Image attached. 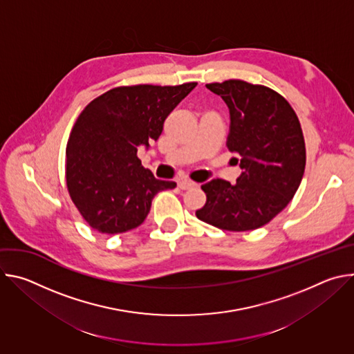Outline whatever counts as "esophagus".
Instances as JSON below:
<instances>
[{
  "mask_svg": "<svg viewBox=\"0 0 354 354\" xmlns=\"http://www.w3.org/2000/svg\"><path fill=\"white\" fill-rule=\"evenodd\" d=\"M178 186H179L182 190H187V189L194 187L196 183H194V182H190V180H187V179H182V180L178 182Z\"/></svg>",
  "mask_w": 354,
  "mask_h": 354,
  "instance_id": "obj_1",
  "label": "esophagus"
}]
</instances>
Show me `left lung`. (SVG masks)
Wrapping results in <instances>:
<instances>
[{
	"instance_id": "left-lung-1",
	"label": "left lung",
	"mask_w": 354,
	"mask_h": 354,
	"mask_svg": "<svg viewBox=\"0 0 354 354\" xmlns=\"http://www.w3.org/2000/svg\"><path fill=\"white\" fill-rule=\"evenodd\" d=\"M230 111L227 147L239 158L241 175L231 185H201L206 205L198 220L227 231L257 230L274 218L295 194L306 169V142L287 100L270 88L239 80L207 84Z\"/></svg>"
}]
</instances>
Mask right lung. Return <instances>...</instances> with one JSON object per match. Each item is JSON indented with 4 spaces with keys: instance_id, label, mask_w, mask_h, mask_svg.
Masks as SVG:
<instances>
[{
    "instance_id": "right-lung-1",
    "label": "right lung",
    "mask_w": 354,
    "mask_h": 354,
    "mask_svg": "<svg viewBox=\"0 0 354 354\" xmlns=\"http://www.w3.org/2000/svg\"><path fill=\"white\" fill-rule=\"evenodd\" d=\"M197 82L119 86L93 99L78 116L66 149L67 187L84 220L102 234L142 224L151 201L172 180L157 179L137 157Z\"/></svg>"
}]
</instances>
